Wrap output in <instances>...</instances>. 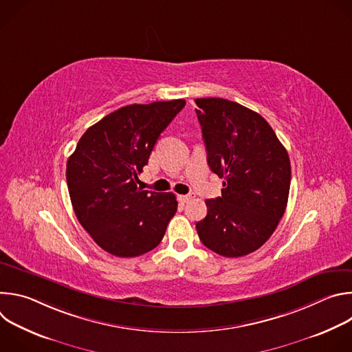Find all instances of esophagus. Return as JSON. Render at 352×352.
<instances>
[{"instance_id":"esophagus-1","label":"esophagus","mask_w":352,"mask_h":352,"mask_svg":"<svg viewBox=\"0 0 352 352\" xmlns=\"http://www.w3.org/2000/svg\"><path fill=\"white\" fill-rule=\"evenodd\" d=\"M193 197V193H188V195H179L178 196V199H179V202L181 204H186V202H189V200Z\"/></svg>"}]
</instances>
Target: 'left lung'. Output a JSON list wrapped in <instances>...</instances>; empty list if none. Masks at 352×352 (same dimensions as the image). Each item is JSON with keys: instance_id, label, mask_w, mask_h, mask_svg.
I'll list each match as a JSON object with an SVG mask.
<instances>
[{"instance_id": "8db88e82", "label": "left lung", "mask_w": 352, "mask_h": 352, "mask_svg": "<svg viewBox=\"0 0 352 352\" xmlns=\"http://www.w3.org/2000/svg\"><path fill=\"white\" fill-rule=\"evenodd\" d=\"M208 164L224 178L221 196L208 199L196 223L205 246L226 258L255 252L274 232L289 193L291 164L267 121L235 102L196 98Z\"/></svg>"}]
</instances>
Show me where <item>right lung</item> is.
<instances>
[{
  "instance_id": "1",
  "label": "right lung",
  "mask_w": 352,
  "mask_h": 352,
  "mask_svg": "<svg viewBox=\"0 0 352 352\" xmlns=\"http://www.w3.org/2000/svg\"><path fill=\"white\" fill-rule=\"evenodd\" d=\"M185 100L131 104L91 125L67 163L74 212L106 252L133 258L156 248L177 212L171 192L138 188V174Z\"/></svg>"
}]
</instances>
